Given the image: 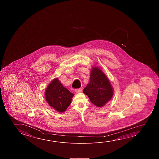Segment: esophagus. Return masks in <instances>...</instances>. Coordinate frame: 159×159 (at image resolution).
<instances>
[{
  "label": "esophagus",
  "mask_w": 159,
  "mask_h": 159,
  "mask_svg": "<svg viewBox=\"0 0 159 159\" xmlns=\"http://www.w3.org/2000/svg\"><path fill=\"white\" fill-rule=\"evenodd\" d=\"M75 91L76 93H80L83 91V89L81 88L77 89H75Z\"/></svg>",
  "instance_id": "1"
}]
</instances>
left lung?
Here are the masks:
<instances>
[{
    "mask_svg": "<svg viewBox=\"0 0 159 159\" xmlns=\"http://www.w3.org/2000/svg\"><path fill=\"white\" fill-rule=\"evenodd\" d=\"M90 76V82L84 89L83 93L96 107H104L113 96L112 85L104 72L97 66L91 68Z\"/></svg>",
    "mask_w": 159,
    "mask_h": 159,
    "instance_id": "left-lung-1",
    "label": "left lung"
}]
</instances>
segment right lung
<instances>
[{
	"label": "right lung",
	"mask_w": 159,
	"mask_h": 159,
	"mask_svg": "<svg viewBox=\"0 0 159 159\" xmlns=\"http://www.w3.org/2000/svg\"><path fill=\"white\" fill-rule=\"evenodd\" d=\"M48 104L57 112H65L70 105L74 94L63 86L57 78H55L48 85L45 92Z\"/></svg>",
	"instance_id": "1"
}]
</instances>
